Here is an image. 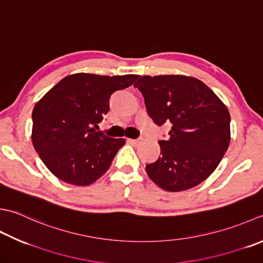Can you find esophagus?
Instances as JSON below:
<instances>
[{
  "label": "esophagus",
  "instance_id": "esophagus-1",
  "mask_svg": "<svg viewBox=\"0 0 263 263\" xmlns=\"http://www.w3.org/2000/svg\"><path fill=\"white\" fill-rule=\"evenodd\" d=\"M127 141L133 143V145H138V143H140V139H128Z\"/></svg>",
  "mask_w": 263,
  "mask_h": 263
}]
</instances>
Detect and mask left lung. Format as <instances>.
<instances>
[{"label":"left lung","instance_id":"left-lung-1","mask_svg":"<svg viewBox=\"0 0 263 263\" xmlns=\"http://www.w3.org/2000/svg\"><path fill=\"white\" fill-rule=\"evenodd\" d=\"M149 116L158 126L171 125L166 140L158 141L161 157L147 164L148 177L167 192L197 186L217 168L230 143V114L220 98L195 77L141 76Z\"/></svg>","mask_w":263,"mask_h":263}]
</instances>
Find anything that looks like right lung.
<instances>
[{"instance_id":"right-lung-1","label":"right lung","mask_w":263,"mask_h":263,"mask_svg":"<svg viewBox=\"0 0 263 263\" xmlns=\"http://www.w3.org/2000/svg\"><path fill=\"white\" fill-rule=\"evenodd\" d=\"M138 77L71 74L36 102L32 141L51 173L74 186H89L104 176L125 139L95 127L109 110L111 95Z\"/></svg>"}]
</instances>
